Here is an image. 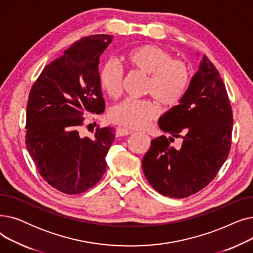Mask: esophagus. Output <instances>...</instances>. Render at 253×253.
<instances>
[{"label":"esophagus","mask_w":253,"mask_h":253,"mask_svg":"<svg viewBox=\"0 0 253 253\" xmlns=\"http://www.w3.org/2000/svg\"><path fill=\"white\" fill-rule=\"evenodd\" d=\"M132 133H133V131L130 130V129H127V128H124V127H119L116 130V136L117 137L127 136V135H130Z\"/></svg>","instance_id":"34e87169"}]
</instances>
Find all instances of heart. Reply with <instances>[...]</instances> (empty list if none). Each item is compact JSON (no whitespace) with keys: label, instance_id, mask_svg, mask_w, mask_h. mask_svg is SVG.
I'll return each mask as SVG.
<instances>
[{"label":"heart","instance_id":"b5f03b06","mask_svg":"<svg viewBox=\"0 0 253 253\" xmlns=\"http://www.w3.org/2000/svg\"><path fill=\"white\" fill-rule=\"evenodd\" d=\"M123 60L130 69L148 76L145 91L164 106L175 105L184 95L190 83V69L182 60L173 59L171 53L156 45H140L129 49ZM101 90L110 97L122 92L123 74L113 61L99 69ZM158 111L150 100L127 98L112 106L109 117L115 124L132 129H143L156 119Z\"/></svg>","mask_w":253,"mask_h":253}]
</instances>
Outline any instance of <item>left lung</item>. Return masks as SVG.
I'll list each match as a JSON object with an SVG mask.
<instances>
[{
  "instance_id": "1",
  "label": "left lung",
  "mask_w": 253,
  "mask_h": 253,
  "mask_svg": "<svg viewBox=\"0 0 253 253\" xmlns=\"http://www.w3.org/2000/svg\"><path fill=\"white\" fill-rule=\"evenodd\" d=\"M170 134L152 140L142 159V170L152 187L170 198L196 194L215 177L231 150L233 113L222 79L205 55L189 88L159 119ZM182 138L180 149L169 145Z\"/></svg>"
}]
</instances>
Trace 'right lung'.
I'll use <instances>...</instances> for the list:
<instances>
[{"label":"right lung","mask_w":253,"mask_h":253,"mask_svg":"<svg viewBox=\"0 0 253 253\" xmlns=\"http://www.w3.org/2000/svg\"><path fill=\"white\" fill-rule=\"evenodd\" d=\"M113 40L93 35L75 42L45 66L26 106L25 144L41 176L68 195L86 192L101 179L115 128H97L92 138L80 128L87 114H101L99 57Z\"/></svg>","instance_id":"1"}]
</instances>
